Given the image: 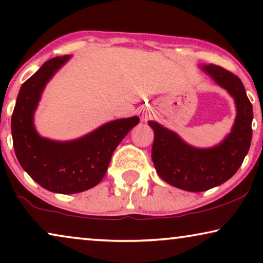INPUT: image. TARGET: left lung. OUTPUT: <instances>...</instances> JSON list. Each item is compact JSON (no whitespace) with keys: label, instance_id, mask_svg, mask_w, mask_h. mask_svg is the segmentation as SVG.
<instances>
[{"label":"left lung","instance_id":"1","mask_svg":"<svg viewBox=\"0 0 263 263\" xmlns=\"http://www.w3.org/2000/svg\"><path fill=\"white\" fill-rule=\"evenodd\" d=\"M202 69L228 89L236 102L235 124L220 145L194 148L174 132L148 122L154 130L152 159L158 175L168 184L186 192H204L231 178L242 165L253 136V105L240 79L217 64L203 66Z\"/></svg>","mask_w":263,"mask_h":263}]
</instances>
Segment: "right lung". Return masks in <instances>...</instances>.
<instances>
[{
    "instance_id": "obj_1",
    "label": "right lung",
    "mask_w": 263,
    "mask_h": 263,
    "mask_svg": "<svg viewBox=\"0 0 263 263\" xmlns=\"http://www.w3.org/2000/svg\"><path fill=\"white\" fill-rule=\"evenodd\" d=\"M70 56L46 61L21 86L12 115L13 146L25 171L43 188L53 193L75 194L98 184L106 174L114 151L139 117L116 120L91 134L70 142L43 139L33 127V112L53 74Z\"/></svg>"
}]
</instances>
